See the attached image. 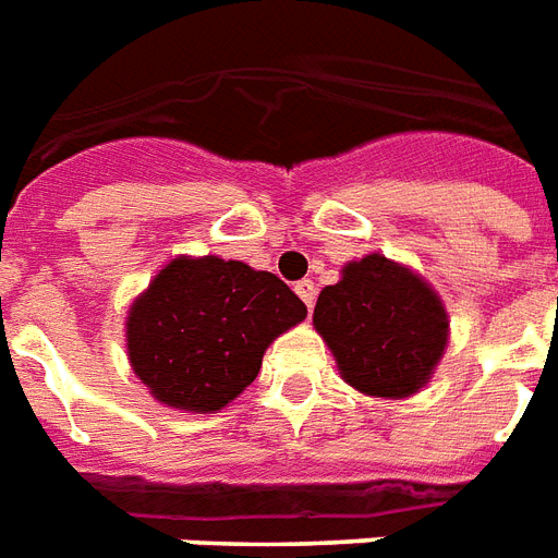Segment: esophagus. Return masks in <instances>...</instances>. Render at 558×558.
<instances>
[{"label":"esophagus","mask_w":558,"mask_h":558,"mask_svg":"<svg viewBox=\"0 0 558 558\" xmlns=\"http://www.w3.org/2000/svg\"><path fill=\"white\" fill-rule=\"evenodd\" d=\"M293 291L300 293V300L305 302L307 307H314V302H316V284L311 282V279H302V282H296V288H293Z\"/></svg>","instance_id":"esophagus-1"}]
</instances>
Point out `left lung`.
Listing matches in <instances>:
<instances>
[{
	"label": "left lung",
	"instance_id": "1",
	"mask_svg": "<svg viewBox=\"0 0 558 558\" xmlns=\"http://www.w3.org/2000/svg\"><path fill=\"white\" fill-rule=\"evenodd\" d=\"M316 331L345 383L374 398H409L447 345V314L429 284L380 253L351 262L319 293Z\"/></svg>",
	"mask_w": 558,
	"mask_h": 558
}]
</instances>
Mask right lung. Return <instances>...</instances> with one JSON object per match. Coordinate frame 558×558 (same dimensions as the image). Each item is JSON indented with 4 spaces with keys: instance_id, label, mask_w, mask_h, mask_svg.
I'll use <instances>...</instances> for the list:
<instances>
[{
    "instance_id": "obj_1",
    "label": "right lung",
    "mask_w": 558,
    "mask_h": 558,
    "mask_svg": "<svg viewBox=\"0 0 558 558\" xmlns=\"http://www.w3.org/2000/svg\"><path fill=\"white\" fill-rule=\"evenodd\" d=\"M305 314V302L267 270L175 258L129 311V360L160 403L216 412L256 380L267 345Z\"/></svg>"
}]
</instances>
